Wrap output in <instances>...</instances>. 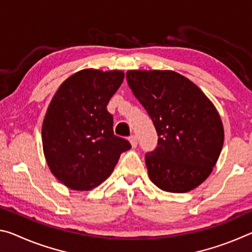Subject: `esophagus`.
Masks as SVG:
<instances>
[{
  "label": "esophagus",
  "mask_w": 252,
  "mask_h": 252,
  "mask_svg": "<svg viewBox=\"0 0 252 252\" xmlns=\"http://www.w3.org/2000/svg\"><path fill=\"white\" fill-rule=\"evenodd\" d=\"M129 141L131 143L132 148H135L136 146H138V139H136L135 135H131L130 138H129Z\"/></svg>",
  "instance_id": "34e87169"
}]
</instances>
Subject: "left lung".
Instances as JSON below:
<instances>
[{"instance_id": "obj_1", "label": "left lung", "mask_w": 252, "mask_h": 252, "mask_svg": "<svg viewBox=\"0 0 252 252\" xmlns=\"http://www.w3.org/2000/svg\"><path fill=\"white\" fill-rule=\"evenodd\" d=\"M126 81L159 135L158 147L146 155L150 180L174 193L201 185L218 161L224 139L212 102L174 71L131 70Z\"/></svg>"}]
</instances>
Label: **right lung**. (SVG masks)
Returning a JSON list of instances; mask_svg holds the SVG:
<instances>
[{
    "label": "right lung",
    "instance_id": "add662e5",
    "mask_svg": "<svg viewBox=\"0 0 252 252\" xmlns=\"http://www.w3.org/2000/svg\"><path fill=\"white\" fill-rule=\"evenodd\" d=\"M122 71L85 69L60 85L46 111L42 143L53 176L72 190L88 191L110 177L129 141L113 133L109 101Z\"/></svg>",
    "mask_w": 252,
    "mask_h": 252
}]
</instances>
